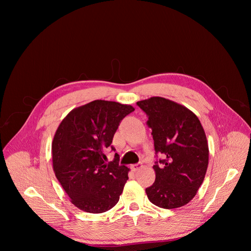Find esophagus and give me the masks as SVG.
I'll return each mask as SVG.
<instances>
[{
	"instance_id": "1",
	"label": "esophagus",
	"mask_w": 251,
	"mask_h": 251,
	"mask_svg": "<svg viewBox=\"0 0 251 251\" xmlns=\"http://www.w3.org/2000/svg\"><path fill=\"white\" fill-rule=\"evenodd\" d=\"M132 170L134 171V172H137L138 170H140L141 168H142V164L141 163H136V164H132Z\"/></svg>"
}]
</instances>
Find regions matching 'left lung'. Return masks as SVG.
<instances>
[{
	"mask_svg": "<svg viewBox=\"0 0 251 251\" xmlns=\"http://www.w3.org/2000/svg\"><path fill=\"white\" fill-rule=\"evenodd\" d=\"M147 114L156 155V179L146 188L149 200L165 209L183 206L198 192L208 165V144L203 126L195 114L163 97L137 102Z\"/></svg>",
	"mask_w": 251,
	"mask_h": 251,
	"instance_id": "1",
	"label": "left lung"
}]
</instances>
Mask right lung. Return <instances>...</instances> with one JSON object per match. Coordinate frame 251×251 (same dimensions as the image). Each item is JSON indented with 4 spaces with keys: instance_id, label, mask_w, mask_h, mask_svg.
<instances>
[{
    "instance_id": "add662e5",
    "label": "right lung",
    "mask_w": 251,
    "mask_h": 251,
    "mask_svg": "<svg viewBox=\"0 0 251 251\" xmlns=\"http://www.w3.org/2000/svg\"><path fill=\"white\" fill-rule=\"evenodd\" d=\"M135 109L115 101L94 100L72 110L63 119L52 141L53 171L79 209L100 214L116 205L128 179L119 157L107 161L104 151L126 115Z\"/></svg>"
}]
</instances>
